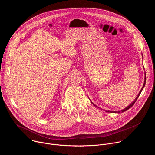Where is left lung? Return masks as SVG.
Wrapping results in <instances>:
<instances>
[{
	"instance_id": "1",
	"label": "left lung",
	"mask_w": 155,
	"mask_h": 155,
	"mask_svg": "<svg viewBox=\"0 0 155 155\" xmlns=\"http://www.w3.org/2000/svg\"><path fill=\"white\" fill-rule=\"evenodd\" d=\"M145 82H146V75H145V81H144V83H143V87H142V89H141L140 91L139 92V93L138 96H137V97L136 98V99H135V100H134V101H133V102H132V103H131V104H130V105H129V106H127V107L126 108H125L124 109H123V110H121V111H118V112H112V111H108V112H112H112H113V113H120V112H125V111H126V110H127L129 109V108H130V107H132V105H133L134 104V103L136 102V101H137V99H138V97H139V96H140V93H141V92H142V90H143V87H144V86H145ZM91 103H92V104H93V102H91ZM93 105H94V106H96V105H94V104H93ZM96 107H97V106H96Z\"/></svg>"
}]
</instances>
